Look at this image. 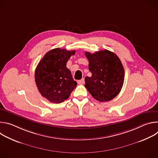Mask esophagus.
<instances>
[{"label":"esophagus","instance_id":"1","mask_svg":"<svg viewBox=\"0 0 158 158\" xmlns=\"http://www.w3.org/2000/svg\"><path fill=\"white\" fill-rule=\"evenodd\" d=\"M77 83H78L79 84H83L84 83V79H81V80H79V81H77Z\"/></svg>","mask_w":158,"mask_h":158}]
</instances>
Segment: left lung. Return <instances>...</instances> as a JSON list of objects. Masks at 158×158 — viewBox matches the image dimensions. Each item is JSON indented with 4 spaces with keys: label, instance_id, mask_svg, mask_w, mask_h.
<instances>
[{
    "label": "left lung",
    "instance_id": "obj_1",
    "mask_svg": "<svg viewBox=\"0 0 158 158\" xmlns=\"http://www.w3.org/2000/svg\"><path fill=\"white\" fill-rule=\"evenodd\" d=\"M91 77H85V87L100 102L114 99L121 91L124 80V69L116 54L108 50L91 54L85 52Z\"/></svg>",
    "mask_w": 158,
    "mask_h": 158
}]
</instances>
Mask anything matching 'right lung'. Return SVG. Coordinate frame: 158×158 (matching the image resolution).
Masks as SVG:
<instances>
[{"mask_svg": "<svg viewBox=\"0 0 158 158\" xmlns=\"http://www.w3.org/2000/svg\"><path fill=\"white\" fill-rule=\"evenodd\" d=\"M76 51L56 48L48 52L35 71V81L40 94L53 103H61L70 96L77 82L66 64Z\"/></svg>", "mask_w": 158, "mask_h": 158, "instance_id": "obj_1", "label": "right lung"}]
</instances>
